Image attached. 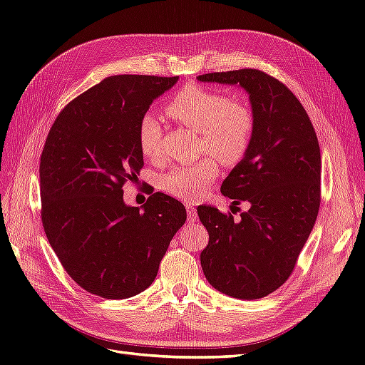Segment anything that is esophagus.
I'll return each mask as SVG.
<instances>
[{
    "mask_svg": "<svg viewBox=\"0 0 365 365\" xmlns=\"http://www.w3.org/2000/svg\"><path fill=\"white\" fill-rule=\"evenodd\" d=\"M187 219H189V224L196 222V220H197V212H196V208H192V207L187 208Z\"/></svg>",
    "mask_w": 365,
    "mask_h": 365,
    "instance_id": "obj_1",
    "label": "esophagus"
}]
</instances>
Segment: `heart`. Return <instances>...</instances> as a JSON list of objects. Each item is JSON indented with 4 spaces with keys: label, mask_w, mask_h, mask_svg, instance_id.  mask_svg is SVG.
Wrapping results in <instances>:
<instances>
[{
    "label": "heart",
    "mask_w": 365,
    "mask_h": 365,
    "mask_svg": "<svg viewBox=\"0 0 365 365\" xmlns=\"http://www.w3.org/2000/svg\"><path fill=\"white\" fill-rule=\"evenodd\" d=\"M168 113L180 123L201 135V150L219 161L235 164L245 155L254 132L250 106L239 98H228L217 91L187 85L168 105ZM161 125L152 113L143 114L138 123V145L143 155L158 158L161 152ZM217 175V165L205 158L192 165H181L165 173L163 189L180 200H197Z\"/></svg>",
    "instance_id": "heart-1"
}]
</instances>
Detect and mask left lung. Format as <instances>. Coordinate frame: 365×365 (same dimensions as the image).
<instances>
[{"label": "left lung", "instance_id": "left-lung-1", "mask_svg": "<svg viewBox=\"0 0 365 365\" xmlns=\"http://www.w3.org/2000/svg\"><path fill=\"white\" fill-rule=\"evenodd\" d=\"M200 82L239 85L254 117L251 145L220 185L250 210L235 220L210 205L197 207L208 231L201 252L205 279L240 300H257L288 280L315 225L322 180L318 138L307 113L282 82L244 68L197 76Z\"/></svg>", "mask_w": 365, "mask_h": 365}]
</instances>
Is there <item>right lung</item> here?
Returning a JSON list of instances; mask_svg holds the SVG:
<instances>
[{
    "label": "right lung",
    "instance_id": "1",
    "mask_svg": "<svg viewBox=\"0 0 365 365\" xmlns=\"http://www.w3.org/2000/svg\"><path fill=\"white\" fill-rule=\"evenodd\" d=\"M175 77L118 74L76 97L54 121L41 155L42 225L70 277L94 295L121 300L155 280L185 208L157 192L141 207L123 185L143 168L138 123Z\"/></svg>",
    "mask_w": 365,
    "mask_h": 365
}]
</instances>
